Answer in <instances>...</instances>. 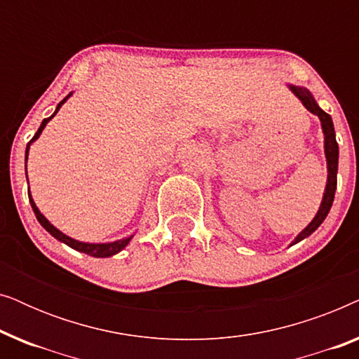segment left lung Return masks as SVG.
Returning <instances> with one entry per match:
<instances>
[{
	"instance_id": "left-lung-1",
	"label": "left lung",
	"mask_w": 359,
	"mask_h": 359,
	"mask_svg": "<svg viewBox=\"0 0 359 359\" xmlns=\"http://www.w3.org/2000/svg\"><path fill=\"white\" fill-rule=\"evenodd\" d=\"M287 88L292 91V95L302 102V106L306 107L309 112H312V114H316L318 119H320V126H322V132H323V151H325V158H327V184H325V191H323V196H322L320 208H318L316 217L309 222L307 227L292 240L291 245H289V247H292V245L299 243L301 240L307 238L309 235H312L313 232H316V230L320 227V224L323 222V220H325L328 212H330L333 198H335V191H337L338 144H337V137H335V129H333L332 117L328 116L325 111L320 109V106L317 104L316 97H313L312 93L304 86L287 85Z\"/></svg>"
}]
</instances>
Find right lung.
Here are the masks:
<instances>
[{
	"mask_svg": "<svg viewBox=\"0 0 359 359\" xmlns=\"http://www.w3.org/2000/svg\"><path fill=\"white\" fill-rule=\"evenodd\" d=\"M72 95H73V93H70V95H68L67 97H63V100L57 104L55 112H53V114H52L50 117H47V119L42 121V124H41V127H39V129H37L36 135L32 137V140L29 142L27 147H26V160H24V161H26V163H27V155H29V149H31V144H32V142H36V140L39 139V137H41L42 130L46 129V126L48 124V122H50L52 117L57 114L58 109H60V107H62L63 104H65L67 100H68V97H70ZM26 175H27V165H26ZM29 203H31V205H32V210H34V214H36L39 224H41L42 227L46 229L47 232L52 235V237H55V238L58 240V242L68 245V247L73 248V250H76V252H81V253L90 255V257H95V258H109V257H112V255L119 253L121 250H124V248L127 247V245H129L132 237H134V235H130V237H126V238H121V240H114V242H106V243H88V242H80V240H75V238L68 237L67 233H63L62 230H58V229L55 227V225H52L50 222H48L46 215H43V214L41 212V210H39L36 203H34L31 191H29Z\"/></svg>",
	"mask_w": 359,
	"mask_h": 359,
	"instance_id": "obj_1",
	"label": "right lung"
}]
</instances>
